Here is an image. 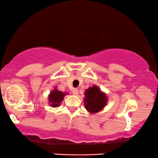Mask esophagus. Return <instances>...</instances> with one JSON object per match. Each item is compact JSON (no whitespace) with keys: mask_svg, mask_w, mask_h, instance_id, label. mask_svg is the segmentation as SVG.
I'll use <instances>...</instances> for the list:
<instances>
[{"mask_svg":"<svg viewBox=\"0 0 158 158\" xmlns=\"http://www.w3.org/2000/svg\"><path fill=\"white\" fill-rule=\"evenodd\" d=\"M73 94L74 95H78V89H73Z\"/></svg>","mask_w":158,"mask_h":158,"instance_id":"34e87169","label":"esophagus"}]
</instances>
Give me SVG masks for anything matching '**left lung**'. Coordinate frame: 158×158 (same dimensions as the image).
Masks as SVG:
<instances>
[{
  "label": "left lung",
  "mask_w": 158,
  "mask_h": 158,
  "mask_svg": "<svg viewBox=\"0 0 158 158\" xmlns=\"http://www.w3.org/2000/svg\"><path fill=\"white\" fill-rule=\"evenodd\" d=\"M106 95L100 89L98 86H93L86 89L84 103L85 109L89 113L95 114L102 110L106 105Z\"/></svg>",
  "instance_id": "obj_1"
}]
</instances>
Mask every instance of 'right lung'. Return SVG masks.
I'll use <instances>...</instances> for the list:
<instances>
[{"mask_svg": "<svg viewBox=\"0 0 158 158\" xmlns=\"http://www.w3.org/2000/svg\"><path fill=\"white\" fill-rule=\"evenodd\" d=\"M67 94L69 93H63V92L59 91L58 89H57L56 87H55V89L52 92H50V94L49 95V104H50L52 107H58L60 105L62 101H63V98Z\"/></svg>", "mask_w": 158, "mask_h": 158, "instance_id": "1", "label": "right lung"}]
</instances>
